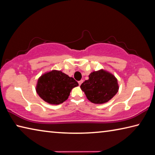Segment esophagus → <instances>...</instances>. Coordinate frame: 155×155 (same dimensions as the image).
Segmentation results:
<instances>
[{
    "mask_svg": "<svg viewBox=\"0 0 155 155\" xmlns=\"http://www.w3.org/2000/svg\"><path fill=\"white\" fill-rule=\"evenodd\" d=\"M83 81H84V80H80V81H78V84H79V85H80H80H81V84L83 83Z\"/></svg>",
    "mask_w": 155,
    "mask_h": 155,
    "instance_id": "34e87169",
    "label": "esophagus"
}]
</instances>
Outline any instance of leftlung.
Segmentation results:
<instances>
[{
  "label": "left lung",
  "mask_w": 155,
  "mask_h": 155,
  "mask_svg": "<svg viewBox=\"0 0 155 155\" xmlns=\"http://www.w3.org/2000/svg\"><path fill=\"white\" fill-rule=\"evenodd\" d=\"M81 90L87 98L94 104H104L113 98L119 90L117 79L104 69L92 71L89 79L81 84Z\"/></svg>",
  "instance_id": "8db88e82"
}]
</instances>
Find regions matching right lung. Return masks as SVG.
<instances>
[{"instance_id":"add662e5","label":"right lung","mask_w":155,"mask_h":155,"mask_svg":"<svg viewBox=\"0 0 155 155\" xmlns=\"http://www.w3.org/2000/svg\"><path fill=\"white\" fill-rule=\"evenodd\" d=\"M78 85L72 77L61 71L52 70L38 78L36 90L43 101L57 105L68 100L71 90Z\"/></svg>"}]
</instances>
